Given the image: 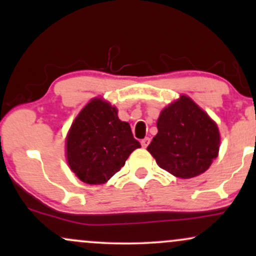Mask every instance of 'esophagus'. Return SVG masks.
<instances>
[{
  "mask_svg": "<svg viewBox=\"0 0 256 256\" xmlns=\"http://www.w3.org/2000/svg\"><path fill=\"white\" fill-rule=\"evenodd\" d=\"M149 143H150V138H149V137L143 138V140H140V144H142L143 148H146V146H148Z\"/></svg>",
  "mask_w": 256,
  "mask_h": 256,
  "instance_id": "esophagus-1",
  "label": "esophagus"
}]
</instances>
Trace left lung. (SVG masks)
Wrapping results in <instances>:
<instances>
[{
  "label": "left lung",
  "instance_id": "left-lung-1",
  "mask_svg": "<svg viewBox=\"0 0 256 256\" xmlns=\"http://www.w3.org/2000/svg\"><path fill=\"white\" fill-rule=\"evenodd\" d=\"M158 134L146 150L158 165L178 178H192L218 156V126L192 98L182 96L161 112Z\"/></svg>",
  "mask_w": 256,
  "mask_h": 256
}]
</instances>
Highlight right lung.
<instances>
[{
  "label": "right lung",
  "instance_id": "1",
  "mask_svg": "<svg viewBox=\"0 0 256 256\" xmlns=\"http://www.w3.org/2000/svg\"><path fill=\"white\" fill-rule=\"evenodd\" d=\"M140 144L118 110L101 98L90 101L76 118L66 140L73 173L88 184H104L125 165Z\"/></svg>",
  "mask_w": 256,
  "mask_h": 256
}]
</instances>
